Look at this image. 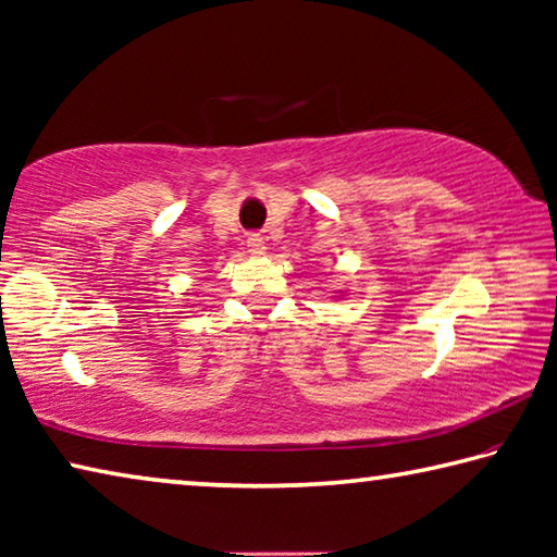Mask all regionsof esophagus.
I'll return each mask as SVG.
<instances>
[{
	"mask_svg": "<svg viewBox=\"0 0 557 557\" xmlns=\"http://www.w3.org/2000/svg\"><path fill=\"white\" fill-rule=\"evenodd\" d=\"M248 250L252 252V256H265V240H262L260 235H250Z\"/></svg>",
	"mask_w": 557,
	"mask_h": 557,
	"instance_id": "34e87169",
	"label": "esophagus"
}]
</instances>
